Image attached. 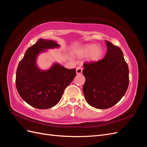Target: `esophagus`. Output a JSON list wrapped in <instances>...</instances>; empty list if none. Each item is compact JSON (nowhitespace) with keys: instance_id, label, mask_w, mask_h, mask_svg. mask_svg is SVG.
<instances>
[{"instance_id":"34e87169","label":"esophagus","mask_w":147,"mask_h":147,"mask_svg":"<svg viewBox=\"0 0 147 147\" xmlns=\"http://www.w3.org/2000/svg\"><path fill=\"white\" fill-rule=\"evenodd\" d=\"M82 71H83V68L80 66H78L76 68V72L77 74H81L82 73Z\"/></svg>"}]
</instances>
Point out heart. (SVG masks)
I'll return each mask as SVG.
<instances>
[{
	"label": "heart",
	"instance_id": "1",
	"mask_svg": "<svg viewBox=\"0 0 147 147\" xmlns=\"http://www.w3.org/2000/svg\"><path fill=\"white\" fill-rule=\"evenodd\" d=\"M77 54L82 57L88 56V59L96 62L100 60L104 55V50L99 45L89 43L84 45L77 50Z\"/></svg>",
	"mask_w": 147,
	"mask_h": 147
}]
</instances>
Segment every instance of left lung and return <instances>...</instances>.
Wrapping results in <instances>:
<instances>
[{
	"instance_id": "left-lung-1",
	"label": "left lung",
	"mask_w": 147,
	"mask_h": 147,
	"mask_svg": "<svg viewBox=\"0 0 147 147\" xmlns=\"http://www.w3.org/2000/svg\"><path fill=\"white\" fill-rule=\"evenodd\" d=\"M104 58L83 65L85 77L83 91L84 98L93 107L106 109L117 104L125 94L129 85L128 65L118 47L105 41Z\"/></svg>"
}]
</instances>
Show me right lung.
I'll use <instances>...</instances> for the list:
<instances>
[{
  "instance_id": "obj_1",
  "label": "right lung",
  "mask_w": 147,
  "mask_h": 147,
  "mask_svg": "<svg viewBox=\"0 0 147 147\" xmlns=\"http://www.w3.org/2000/svg\"><path fill=\"white\" fill-rule=\"evenodd\" d=\"M59 47L55 41L40 38L28 49L18 66L17 91L21 98L33 107L47 109L56 105L66 87L76 76L75 69H66L56 63L45 70L37 65L39 54Z\"/></svg>"
}]
</instances>
